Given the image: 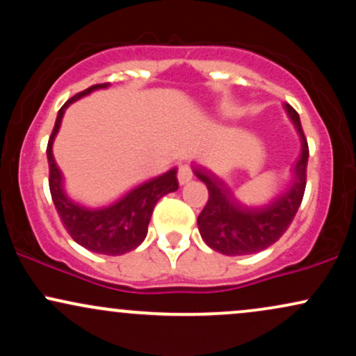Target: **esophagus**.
<instances>
[{
    "label": "esophagus",
    "mask_w": 356,
    "mask_h": 356,
    "mask_svg": "<svg viewBox=\"0 0 356 356\" xmlns=\"http://www.w3.org/2000/svg\"><path fill=\"white\" fill-rule=\"evenodd\" d=\"M191 179H192V169L189 165H181L179 167V170H177V181H179V184H181V186H184V184H187V182H191Z\"/></svg>",
    "instance_id": "34e87169"
}]
</instances>
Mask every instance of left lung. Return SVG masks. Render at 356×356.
<instances>
[{"label": "left lung", "mask_w": 356, "mask_h": 356, "mask_svg": "<svg viewBox=\"0 0 356 356\" xmlns=\"http://www.w3.org/2000/svg\"><path fill=\"white\" fill-rule=\"evenodd\" d=\"M301 136L300 161L295 167L296 181L284 195L261 209L244 207L232 197L226 184L206 169H195V175L207 186L209 199L197 218L199 232L204 243L226 256L254 254L275 244L295 219L305 195L308 140L300 115L291 105H284Z\"/></svg>", "instance_id": "1"}]
</instances>
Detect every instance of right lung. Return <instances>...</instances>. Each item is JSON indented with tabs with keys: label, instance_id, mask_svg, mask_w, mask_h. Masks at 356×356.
Wrapping results in <instances>:
<instances>
[{
	"label": "right lung",
	"instance_id": "right-lung-1",
	"mask_svg": "<svg viewBox=\"0 0 356 356\" xmlns=\"http://www.w3.org/2000/svg\"><path fill=\"white\" fill-rule=\"evenodd\" d=\"M105 87H108V83L92 85L90 88L76 93L70 100L65 102L63 107L58 110L55 127H53V132L47 145L48 169H50L48 184H50L55 209L58 212L63 227L72 236V239L79 243L80 246L87 248L88 251L107 256H120L129 251H134L145 239L147 227H149L150 216H152L155 204L169 192L177 191L179 182L177 177H175L177 170L172 169L152 179V181H147L142 186L136 187L113 206L97 211L76 206L65 195L63 187H61V174L55 164L51 152L53 138H55L60 129L65 108L72 102L81 99L83 95H88L92 90Z\"/></svg>",
	"mask_w": 356,
	"mask_h": 356
}]
</instances>
